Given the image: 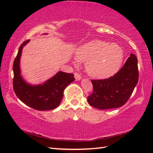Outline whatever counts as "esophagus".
Returning a JSON list of instances; mask_svg holds the SVG:
<instances>
[{
	"label": "esophagus",
	"mask_w": 153,
	"mask_h": 153,
	"mask_svg": "<svg viewBox=\"0 0 153 153\" xmlns=\"http://www.w3.org/2000/svg\"><path fill=\"white\" fill-rule=\"evenodd\" d=\"M74 76H75V78H76V80H79V79H81V78H82L81 75H80L78 73H76H76H75Z\"/></svg>",
	"instance_id": "34e87169"
}]
</instances>
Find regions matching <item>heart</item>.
I'll return each instance as SVG.
<instances>
[{"label":"heart","mask_w":153,"mask_h":153,"mask_svg":"<svg viewBox=\"0 0 153 153\" xmlns=\"http://www.w3.org/2000/svg\"><path fill=\"white\" fill-rule=\"evenodd\" d=\"M76 58L79 61H87L85 67L89 75L104 79L117 71L123 61V53L116 44L94 40L77 49Z\"/></svg>","instance_id":"1"}]
</instances>
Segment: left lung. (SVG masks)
<instances>
[{
  "instance_id": "left-lung-1",
  "label": "left lung",
  "mask_w": 153,
  "mask_h": 153,
  "mask_svg": "<svg viewBox=\"0 0 153 153\" xmlns=\"http://www.w3.org/2000/svg\"><path fill=\"white\" fill-rule=\"evenodd\" d=\"M138 59L131 54L123 67L113 76L105 79H92L93 92L88 102L99 109H110L125 105L138 81Z\"/></svg>"
}]
</instances>
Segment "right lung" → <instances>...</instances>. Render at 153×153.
Instances as JSON below:
<instances>
[{
	"label": "right lung",
	"mask_w": 153,
	"mask_h": 153,
	"mask_svg": "<svg viewBox=\"0 0 153 153\" xmlns=\"http://www.w3.org/2000/svg\"><path fill=\"white\" fill-rule=\"evenodd\" d=\"M28 42L29 40H25L21 45L13 62L14 92L21 101L33 109H54L60 105L65 88L75 80L74 75L59 71L42 85L32 86L27 84L20 76L19 61L23 47Z\"/></svg>",
	"instance_id": "obj_1"
}]
</instances>
